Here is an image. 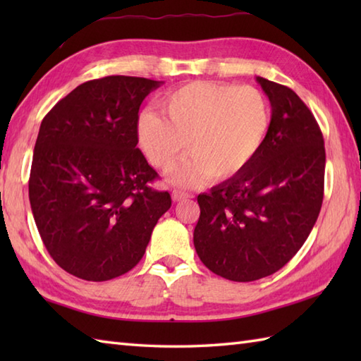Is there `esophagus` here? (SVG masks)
<instances>
[{
	"label": "esophagus",
	"instance_id": "esophagus-1",
	"mask_svg": "<svg viewBox=\"0 0 361 361\" xmlns=\"http://www.w3.org/2000/svg\"><path fill=\"white\" fill-rule=\"evenodd\" d=\"M190 194L189 192H185V190H173L172 192V198L175 202H180V200H186V198H189Z\"/></svg>",
	"mask_w": 361,
	"mask_h": 361
}]
</instances>
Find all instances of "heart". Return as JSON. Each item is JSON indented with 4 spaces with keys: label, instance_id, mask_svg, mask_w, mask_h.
<instances>
[{
    "label": "heart",
    "instance_id": "b5f03b06",
    "mask_svg": "<svg viewBox=\"0 0 361 361\" xmlns=\"http://www.w3.org/2000/svg\"><path fill=\"white\" fill-rule=\"evenodd\" d=\"M161 113H144L137 142L152 166L169 171L185 153H192L172 173L173 183L192 186L206 176L226 180L242 172L270 128L267 97L255 87L221 82H190L169 93Z\"/></svg>",
    "mask_w": 361,
    "mask_h": 361
}]
</instances>
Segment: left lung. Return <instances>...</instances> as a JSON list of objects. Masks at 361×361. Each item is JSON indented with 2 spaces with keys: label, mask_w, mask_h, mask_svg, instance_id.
Masks as SVG:
<instances>
[{
  "label": "left lung",
  "mask_w": 361,
  "mask_h": 361,
  "mask_svg": "<svg viewBox=\"0 0 361 361\" xmlns=\"http://www.w3.org/2000/svg\"><path fill=\"white\" fill-rule=\"evenodd\" d=\"M257 82L271 104L264 145L242 172L197 197V255L235 282L281 270L307 240L324 197V137L315 116L293 90Z\"/></svg>",
  "instance_id": "1"
}]
</instances>
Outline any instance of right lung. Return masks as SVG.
<instances>
[{
    "label": "right lung",
    "mask_w": 361,
    "mask_h": 361,
    "mask_svg": "<svg viewBox=\"0 0 361 361\" xmlns=\"http://www.w3.org/2000/svg\"><path fill=\"white\" fill-rule=\"evenodd\" d=\"M158 80L109 75L82 83L42 121L29 176L35 225L51 257L85 281H109L142 259L167 190L137 145V113Z\"/></svg>",
    "instance_id": "1"
}]
</instances>
